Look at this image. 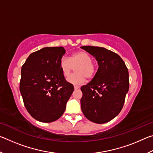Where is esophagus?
<instances>
[{
  "instance_id": "34e87169",
  "label": "esophagus",
  "mask_w": 153,
  "mask_h": 153,
  "mask_svg": "<svg viewBox=\"0 0 153 153\" xmlns=\"http://www.w3.org/2000/svg\"><path fill=\"white\" fill-rule=\"evenodd\" d=\"M79 86H74V89H75V90H77V89H79Z\"/></svg>"
}]
</instances>
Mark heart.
Here are the masks:
<instances>
[{"label": "heart", "mask_w": 153, "mask_h": 153, "mask_svg": "<svg viewBox=\"0 0 153 153\" xmlns=\"http://www.w3.org/2000/svg\"><path fill=\"white\" fill-rule=\"evenodd\" d=\"M92 56L86 52L80 51L74 53L69 59L66 56L60 60V68L63 76H69L74 67L76 73L69 77L68 82L75 85H79L87 79H92L97 73V65L92 61Z\"/></svg>", "instance_id": "b5f03b06"}]
</instances>
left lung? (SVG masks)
Returning <instances> with one entry per match:
<instances>
[{
    "label": "left lung",
    "mask_w": 153,
    "mask_h": 153,
    "mask_svg": "<svg viewBox=\"0 0 153 153\" xmlns=\"http://www.w3.org/2000/svg\"><path fill=\"white\" fill-rule=\"evenodd\" d=\"M81 48L97 59L98 69L87 85L81 87V108L88 120L105 123L120 113L129 90V73L117 54L102 47Z\"/></svg>",
    "instance_id": "8db88e82"
}]
</instances>
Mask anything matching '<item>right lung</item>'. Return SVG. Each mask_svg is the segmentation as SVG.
<instances>
[{
  "label": "right lung",
  "instance_id": "add662e5",
  "mask_svg": "<svg viewBox=\"0 0 153 153\" xmlns=\"http://www.w3.org/2000/svg\"><path fill=\"white\" fill-rule=\"evenodd\" d=\"M62 46L45 47L30 54L21 71L19 90L28 113L45 123L57 120L74 90L60 68Z\"/></svg>",
  "mask_w": 153,
  "mask_h": 153
}]
</instances>
